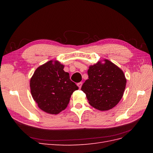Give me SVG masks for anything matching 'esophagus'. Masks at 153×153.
<instances>
[{"label": "esophagus", "instance_id": "obj_1", "mask_svg": "<svg viewBox=\"0 0 153 153\" xmlns=\"http://www.w3.org/2000/svg\"><path fill=\"white\" fill-rule=\"evenodd\" d=\"M77 85H78V87H79V89H80L81 87H82V82H79V83H78V84H77Z\"/></svg>", "mask_w": 153, "mask_h": 153}]
</instances>
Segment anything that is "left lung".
Here are the masks:
<instances>
[{"instance_id": "left-lung-1", "label": "left lung", "mask_w": 153, "mask_h": 153, "mask_svg": "<svg viewBox=\"0 0 153 153\" xmlns=\"http://www.w3.org/2000/svg\"><path fill=\"white\" fill-rule=\"evenodd\" d=\"M91 66L89 79L81 90L86 94L89 104L100 110L112 108L121 100L126 87V79L123 71L108 60Z\"/></svg>"}]
</instances>
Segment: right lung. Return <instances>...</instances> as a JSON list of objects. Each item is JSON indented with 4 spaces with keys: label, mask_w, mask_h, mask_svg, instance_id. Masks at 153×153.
<instances>
[{
    "label": "right lung",
    "mask_w": 153,
    "mask_h": 153,
    "mask_svg": "<svg viewBox=\"0 0 153 153\" xmlns=\"http://www.w3.org/2000/svg\"><path fill=\"white\" fill-rule=\"evenodd\" d=\"M63 69L60 62L50 61L37 68L30 79L32 98L48 114H57L65 109L73 92L78 89Z\"/></svg>",
    "instance_id": "right-lung-1"
}]
</instances>
